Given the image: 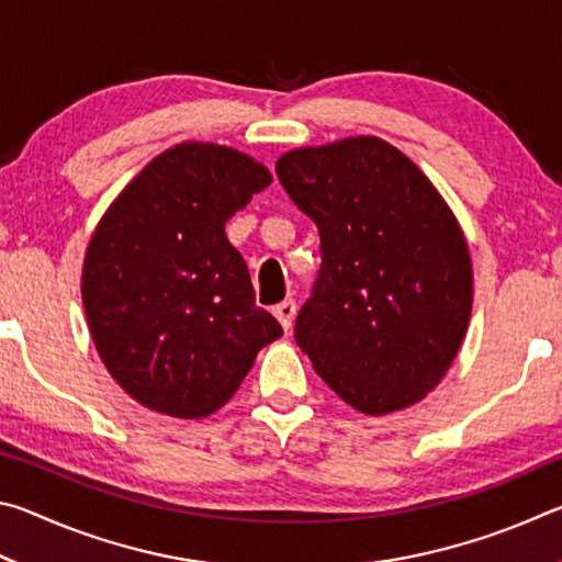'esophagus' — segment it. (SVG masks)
I'll list each match as a JSON object with an SVG mask.
<instances>
[{"label": "esophagus", "instance_id": "1", "mask_svg": "<svg viewBox=\"0 0 562 562\" xmlns=\"http://www.w3.org/2000/svg\"><path fill=\"white\" fill-rule=\"evenodd\" d=\"M294 312H297V304H294L292 300H284V302H280V304H278V307L272 310V315L278 317V322H280L284 331H290V329H292Z\"/></svg>", "mask_w": 562, "mask_h": 562}]
</instances>
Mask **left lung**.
<instances>
[{
    "instance_id": "8db88e82",
    "label": "left lung",
    "mask_w": 562,
    "mask_h": 562,
    "mask_svg": "<svg viewBox=\"0 0 562 562\" xmlns=\"http://www.w3.org/2000/svg\"><path fill=\"white\" fill-rule=\"evenodd\" d=\"M274 170L322 243L319 278L294 322L300 349L361 414L418 404L471 319V252L449 203L376 136L294 148Z\"/></svg>"
}]
</instances>
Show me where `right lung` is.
Here are the masks:
<instances>
[{
    "label": "right lung",
    "mask_w": 562,
    "mask_h": 562,
    "mask_svg": "<svg viewBox=\"0 0 562 562\" xmlns=\"http://www.w3.org/2000/svg\"><path fill=\"white\" fill-rule=\"evenodd\" d=\"M270 183V170L243 150L183 140L101 215L83 258V312L103 367L150 412L211 416L282 337L225 235Z\"/></svg>",
    "instance_id": "1"
}]
</instances>
